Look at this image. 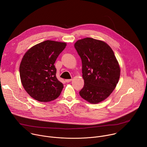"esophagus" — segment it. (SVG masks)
I'll return each mask as SVG.
<instances>
[{
	"label": "esophagus",
	"mask_w": 147,
	"mask_h": 147,
	"mask_svg": "<svg viewBox=\"0 0 147 147\" xmlns=\"http://www.w3.org/2000/svg\"><path fill=\"white\" fill-rule=\"evenodd\" d=\"M71 80H72V79H67V80H66V82H70Z\"/></svg>",
	"instance_id": "34e87169"
}]
</instances>
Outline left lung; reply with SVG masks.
Segmentation results:
<instances>
[{"instance_id": "1", "label": "left lung", "mask_w": 147, "mask_h": 147, "mask_svg": "<svg viewBox=\"0 0 147 147\" xmlns=\"http://www.w3.org/2000/svg\"><path fill=\"white\" fill-rule=\"evenodd\" d=\"M74 47L81 59L84 80L80 95L91 103L100 102L111 94L120 78L114 52L105 42L91 38L78 40Z\"/></svg>"}]
</instances>
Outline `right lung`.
<instances>
[{"label":"right lung","mask_w":147,"mask_h":147,"mask_svg":"<svg viewBox=\"0 0 147 147\" xmlns=\"http://www.w3.org/2000/svg\"><path fill=\"white\" fill-rule=\"evenodd\" d=\"M66 43L47 40L31 48L20 66V76L27 92L39 102H50L60 95L63 85L56 78L54 65Z\"/></svg>","instance_id":"right-lung-1"}]
</instances>
